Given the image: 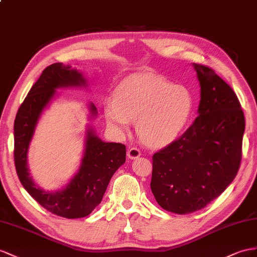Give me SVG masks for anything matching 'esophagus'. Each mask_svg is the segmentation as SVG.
I'll return each instance as SVG.
<instances>
[{
  "instance_id": "esophagus-1",
  "label": "esophagus",
  "mask_w": 257,
  "mask_h": 257,
  "mask_svg": "<svg viewBox=\"0 0 257 257\" xmlns=\"http://www.w3.org/2000/svg\"><path fill=\"white\" fill-rule=\"evenodd\" d=\"M127 155H128L129 159H131V160L138 159V157L141 155V151L136 147H129L128 151H127Z\"/></svg>"
}]
</instances>
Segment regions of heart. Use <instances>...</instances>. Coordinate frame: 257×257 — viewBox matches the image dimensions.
I'll list each match as a JSON object with an SVG mask.
<instances>
[{
  "mask_svg": "<svg viewBox=\"0 0 257 257\" xmlns=\"http://www.w3.org/2000/svg\"><path fill=\"white\" fill-rule=\"evenodd\" d=\"M194 98L186 85L173 84L153 72L130 77L117 85L114 96L103 100L109 126L127 130L136 120L141 141L151 148H163L175 141L190 121Z\"/></svg>",
  "mask_w": 257,
  "mask_h": 257,
  "instance_id": "heart-1",
  "label": "heart"
}]
</instances>
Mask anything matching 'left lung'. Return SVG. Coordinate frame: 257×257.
Masks as SVG:
<instances>
[{
  "label": "left lung",
  "instance_id": "left-lung-1",
  "mask_svg": "<svg viewBox=\"0 0 257 257\" xmlns=\"http://www.w3.org/2000/svg\"><path fill=\"white\" fill-rule=\"evenodd\" d=\"M201 87L199 116L156 152L151 190L160 206L192 213L217 199L238 174L245 120L238 96L205 65L193 64Z\"/></svg>",
  "mask_w": 257,
  "mask_h": 257
}]
</instances>
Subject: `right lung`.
Returning a JSON list of instances; mask_svg holds the SVG:
<instances>
[{
    "instance_id": "add662e5",
    "label": "right lung",
    "mask_w": 257,
    "mask_h": 257,
    "mask_svg": "<svg viewBox=\"0 0 257 257\" xmlns=\"http://www.w3.org/2000/svg\"><path fill=\"white\" fill-rule=\"evenodd\" d=\"M72 85H85L80 72L62 63L48 66L22 103L14 122V162L23 187L49 212L70 219L91 214L101 203L111 177L126 162L124 144L103 142L89 128L80 168L67 187L47 192L36 186L28 170L27 153L37 122L56 89ZM90 113L96 115L93 103L90 104Z\"/></svg>"
}]
</instances>
